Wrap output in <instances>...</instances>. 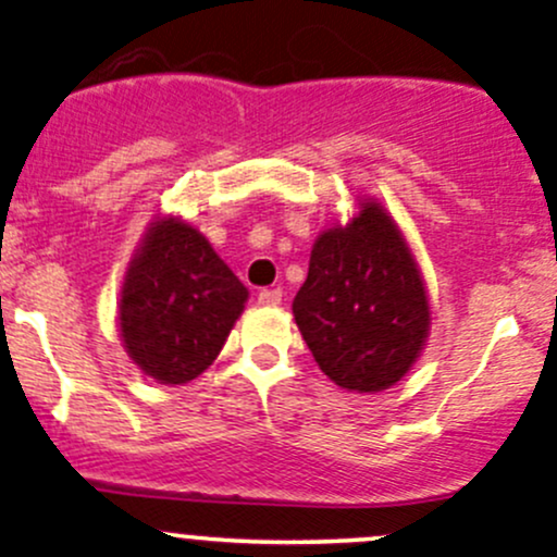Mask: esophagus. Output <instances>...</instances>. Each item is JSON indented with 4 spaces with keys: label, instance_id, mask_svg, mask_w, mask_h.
Returning <instances> with one entry per match:
<instances>
[{
    "label": "esophagus",
    "instance_id": "esophagus-1",
    "mask_svg": "<svg viewBox=\"0 0 557 557\" xmlns=\"http://www.w3.org/2000/svg\"><path fill=\"white\" fill-rule=\"evenodd\" d=\"M259 304H267V307H277V304H283V288H263L259 294Z\"/></svg>",
    "mask_w": 557,
    "mask_h": 557
}]
</instances>
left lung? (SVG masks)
<instances>
[{"label":"left lung","mask_w":557,"mask_h":557,"mask_svg":"<svg viewBox=\"0 0 557 557\" xmlns=\"http://www.w3.org/2000/svg\"><path fill=\"white\" fill-rule=\"evenodd\" d=\"M294 318L320 371L349 392H382L417 362L430 331L421 274L395 221L362 202L318 237Z\"/></svg>","instance_id":"obj_1"}]
</instances>
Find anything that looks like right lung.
<instances>
[{
    "label": "right lung",
    "mask_w": 557,
    "mask_h": 557,
    "mask_svg": "<svg viewBox=\"0 0 557 557\" xmlns=\"http://www.w3.org/2000/svg\"><path fill=\"white\" fill-rule=\"evenodd\" d=\"M245 301L248 288L208 239L181 219H162L122 285V342L146 376L186 384L219 357Z\"/></svg>",
    "instance_id": "1"
}]
</instances>
